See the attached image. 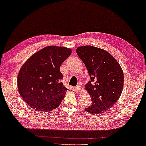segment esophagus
I'll list each match as a JSON object with an SVG mask.
<instances>
[{
	"mask_svg": "<svg viewBox=\"0 0 146 146\" xmlns=\"http://www.w3.org/2000/svg\"><path fill=\"white\" fill-rule=\"evenodd\" d=\"M76 88L77 91L78 92H80L83 90V88L81 85H77L76 86Z\"/></svg>",
	"mask_w": 146,
	"mask_h": 146,
	"instance_id": "1",
	"label": "esophagus"
}]
</instances>
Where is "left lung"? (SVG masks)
<instances>
[{"label": "left lung", "instance_id": "1", "mask_svg": "<svg viewBox=\"0 0 146 146\" xmlns=\"http://www.w3.org/2000/svg\"><path fill=\"white\" fill-rule=\"evenodd\" d=\"M84 63L91 80L85 89L91 96L92 104L84 110L91 113L109 110L120 97L123 86V73L116 60L104 50L84 46L76 49Z\"/></svg>", "mask_w": 146, "mask_h": 146}]
</instances>
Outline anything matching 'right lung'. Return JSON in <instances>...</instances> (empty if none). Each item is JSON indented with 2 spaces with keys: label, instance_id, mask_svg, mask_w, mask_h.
<instances>
[{
  "label": "right lung",
  "instance_id": "add662e5",
  "mask_svg": "<svg viewBox=\"0 0 146 146\" xmlns=\"http://www.w3.org/2000/svg\"><path fill=\"white\" fill-rule=\"evenodd\" d=\"M71 49L50 46L32 55L20 70L18 90L26 103L40 111H50L60 104L67 88L60 68Z\"/></svg>",
  "mask_w": 146,
  "mask_h": 146
}]
</instances>
